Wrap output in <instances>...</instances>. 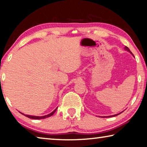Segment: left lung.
<instances>
[{
	"label": "left lung",
	"instance_id": "8db88e82",
	"mask_svg": "<svg viewBox=\"0 0 147 147\" xmlns=\"http://www.w3.org/2000/svg\"><path fill=\"white\" fill-rule=\"evenodd\" d=\"M124 49L125 50H126V51H128L129 53H130L131 54H132V53H131V52L130 51V50L127 47H124ZM133 55V54H132ZM122 112H121V113H118V114H115V115H110V116H105V117H115V116H117V115H119V114H121Z\"/></svg>",
	"mask_w": 147,
	"mask_h": 147
}]
</instances>
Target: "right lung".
<instances>
[{"label": "right lung", "instance_id": "obj_1", "mask_svg": "<svg viewBox=\"0 0 147 147\" xmlns=\"http://www.w3.org/2000/svg\"><path fill=\"white\" fill-rule=\"evenodd\" d=\"M58 108H56L53 111V112L51 113L50 114H49V115H44V116H32V115H24V114L22 113L23 115H24V116L27 117H28L30 119H45V118H47V117H51L53 115V114L55 113V111H56V109Z\"/></svg>", "mask_w": 147, "mask_h": 147}]
</instances>
